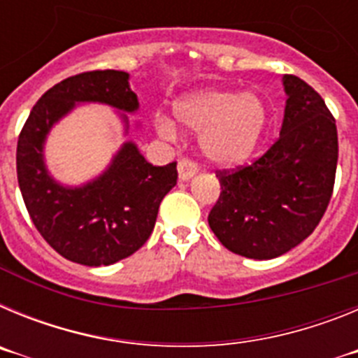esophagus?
<instances>
[{"instance_id": "34e87169", "label": "esophagus", "mask_w": 358, "mask_h": 358, "mask_svg": "<svg viewBox=\"0 0 358 358\" xmlns=\"http://www.w3.org/2000/svg\"><path fill=\"white\" fill-rule=\"evenodd\" d=\"M197 170H199L197 164H195L194 161L181 159L179 163H177V176H179V181H181V182L192 179V177L197 173Z\"/></svg>"}]
</instances>
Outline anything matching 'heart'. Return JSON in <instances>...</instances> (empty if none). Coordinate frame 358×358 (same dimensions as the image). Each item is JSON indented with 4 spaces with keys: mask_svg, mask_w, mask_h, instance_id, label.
<instances>
[{
    "mask_svg": "<svg viewBox=\"0 0 358 358\" xmlns=\"http://www.w3.org/2000/svg\"><path fill=\"white\" fill-rule=\"evenodd\" d=\"M173 116L182 127L201 132L199 145L208 161L218 166H236L252 156L267 123V109L255 93L202 90L182 94L173 102ZM154 127L163 138H176L177 129L164 115L154 116Z\"/></svg>",
    "mask_w": 358,
    "mask_h": 358,
    "instance_id": "1",
    "label": "heart"
}]
</instances>
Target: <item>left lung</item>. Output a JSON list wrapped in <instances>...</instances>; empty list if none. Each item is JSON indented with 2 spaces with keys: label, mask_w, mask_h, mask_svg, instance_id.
<instances>
[{
  "label": "left lung",
  "mask_w": 358,
  "mask_h": 358,
  "mask_svg": "<svg viewBox=\"0 0 358 358\" xmlns=\"http://www.w3.org/2000/svg\"><path fill=\"white\" fill-rule=\"evenodd\" d=\"M287 94L280 138L260 159L220 172L211 231L235 255L273 260L303 242L331 199L339 157L337 127L327 103L301 78L283 75Z\"/></svg>",
  "instance_id": "8db88e82"
}]
</instances>
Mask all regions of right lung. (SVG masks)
<instances>
[{"instance_id":"1","label":"right lung","mask_w":358,"mask_h":358,"mask_svg":"<svg viewBox=\"0 0 358 358\" xmlns=\"http://www.w3.org/2000/svg\"><path fill=\"white\" fill-rule=\"evenodd\" d=\"M129 78L125 71L106 69L59 82L39 98L19 134L17 182L31 222L59 255L87 267L116 264L138 251L154 229L161 201L177 182L176 163L154 166L131 140L84 185H62L46 166L50 132L78 103L113 107L129 134L127 115L140 109Z\"/></svg>"}]
</instances>
